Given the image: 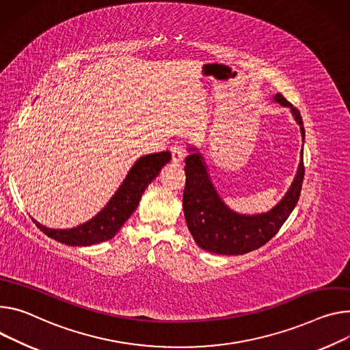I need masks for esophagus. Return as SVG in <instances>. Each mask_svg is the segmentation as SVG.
<instances>
[{"instance_id":"34e87169","label":"esophagus","mask_w":350,"mask_h":350,"mask_svg":"<svg viewBox=\"0 0 350 350\" xmlns=\"http://www.w3.org/2000/svg\"><path fill=\"white\" fill-rule=\"evenodd\" d=\"M184 152L185 150H184L181 144H176V145L172 146V159H173L174 163H181V161L184 159V154H185Z\"/></svg>"}]
</instances>
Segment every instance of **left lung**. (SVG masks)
<instances>
[{
	"label": "left lung",
	"instance_id": "8db88e82",
	"mask_svg": "<svg viewBox=\"0 0 350 350\" xmlns=\"http://www.w3.org/2000/svg\"><path fill=\"white\" fill-rule=\"evenodd\" d=\"M273 100L291 109L296 122L300 125L304 141V126L299 110L280 93L275 94ZM189 150L197 149L189 148ZM184 172L183 208L188 230L191 232L196 243L202 250L220 256H240L267 244L295 209L304 178L303 150L301 162L288 193L271 211L258 215L237 213L221 201L200 152H193L185 157Z\"/></svg>",
	"mask_w": 350,
	"mask_h": 350
}]
</instances>
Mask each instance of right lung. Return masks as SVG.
Listing matches in <instances>:
<instances>
[{
	"label": "right lung",
	"mask_w": 350,
	"mask_h": 350,
	"mask_svg": "<svg viewBox=\"0 0 350 350\" xmlns=\"http://www.w3.org/2000/svg\"><path fill=\"white\" fill-rule=\"evenodd\" d=\"M169 150L139 157L107 205L90 220L72 229H49L35 219L36 226L49 237L67 245H92L113 239L137 209L145 188L170 162Z\"/></svg>",
	"instance_id": "right-lung-1"
}]
</instances>
